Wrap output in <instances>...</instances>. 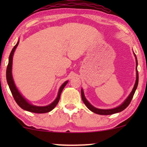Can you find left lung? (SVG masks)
Returning a JSON list of instances; mask_svg holds the SVG:
<instances>
[{"mask_svg": "<svg viewBox=\"0 0 147 147\" xmlns=\"http://www.w3.org/2000/svg\"><path fill=\"white\" fill-rule=\"evenodd\" d=\"M134 55H136L134 54ZM136 67H137L138 65V62H137V59H136ZM138 73L137 71V67H136V82L135 84H134V86L133 88V90L131 92V93L129 95V96L126 98V100L123 102V104H122L121 105L118 106V107H116L115 108H113V109H108V110H102V109H98V108H96L95 107H94L93 106H92L89 102L87 101V100L86 99L85 96H84V92L83 90H81V93H82V99L83 100L84 103L85 104V105L87 106V108L88 109L91 110L92 112H94V113L98 114H100V115H110V114H115V113H118V112H120L124 110L125 108L127 107V106L129 105L130 102L133 98V96L134 93H135V91L136 90V88H137L138 86Z\"/></svg>", "mask_w": 147, "mask_h": 147, "instance_id": "8db88e82", "label": "left lung"}]
</instances>
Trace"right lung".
<instances>
[{"mask_svg": "<svg viewBox=\"0 0 147 147\" xmlns=\"http://www.w3.org/2000/svg\"><path fill=\"white\" fill-rule=\"evenodd\" d=\"M19 41L17 42V43L15 45V47H13V49H12L11 52V54L9 55V63H8L7 68V83L9 84V88L11 90V92L13 95L14 99H15V102H17V104L19 105L21 108H23V110H27V111L34 112V113H46V112H49L53 109L57 105L58 102H59L60 95L62 90L65 87L66 84H67V81H66L65 83L63 84V85L61 86L60 89L58 92V96L55 101L52 102L51 104L48 105L47 106H33L32 104H30L23 96H21V94L19 93V92L18 91L17 88H16V86L14 84V81L13 79V76H12V63H13V56L14 54V52L15 51V49L17 48V45H19Z\"/></svg>", "mask_w": 147, "mask_h": 147, "instance_id": "right-lung-1", "label": "right lung"}]
</instances>
